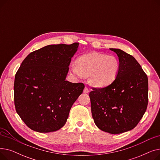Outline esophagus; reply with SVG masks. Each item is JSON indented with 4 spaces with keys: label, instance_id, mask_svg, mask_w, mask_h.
<instances>
[{
    "label": "esophagus",
    "instance_id": "obj_1",
    "mask_svg": "<svg viewBox=\"0 0 160 160\" xmlns=\"http://www.w3.org/2000/svg\"><path fill=\"white\" fill-rule=\"evenodd\" d=\"M89 92V89L87 87H86L84 88V89H83V93H88Z\"/></svg>",
    "mask_w": 160,
    "mask_h": 160
}]
</instances>
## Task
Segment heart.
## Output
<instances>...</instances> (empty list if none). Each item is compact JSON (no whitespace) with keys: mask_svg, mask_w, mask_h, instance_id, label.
Wrapping results in <instances>:
<instances>
[{"mask_svg":"<svg viewBox=\"0 0 160 160\" xmlns=\"http://www.w3.org/2000/svg\"><path fill=\"white\" fill-rule=\"evenodd\" d=\"M77 65L71 67L72 73L78 77H88L92 86L106 87L115 80L120 64L115 56L98 52L89 53L78 58Z\"/></svg>","mask_w":160,"mask_h":160,"instance_id":"b5f03b06","label":"heart"}]
</instances>
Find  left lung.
Wrapping results in <instances>:
<instances>
[{"label":"left lung","mask_w":160,"mask_h":160,"mask_svg":"<svg viewBox=\"0 0 160 160\" xmlns=\"http://www.w3.org/2000/svg\"><path fill=\"white\" fill-rule=\"evenodd\" d=\"M119 57V71L115 80L104 88H93L89 93L91 113L101 130L118 134L132 130L148 105V78L132 55L110 48Z\"/></svg>","instance_id":"left-lung-1"}]
</instances>
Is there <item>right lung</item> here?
Wrapping results in <instances>:
<instances>
[{
  "label": "right lung",
  "instance_id": "1",
  "mask_svg": "<svg viewBox=\"0 0 160 160\" xmlns=\"http://www.w3.org/2000/svg\"><path fill=\"white\" fill-rule=\"evenodd\" d=\"M78 45H50L35 50L17 71L15 110L32 130L48 133L62 128L72 104L82 93L83 83L65 80Z\"/></svg>",
  "mask_w": 160,
  "mask_h": 160
}]
</instances>
